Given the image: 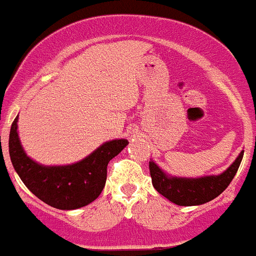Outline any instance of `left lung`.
<instances>
[{
    "label": "left lung",
    "instance_id": "left-lung-1",
    "mask_svg": "<svg viewBox=\"0 0 256 256\" xmlns=\"http://www.w3.org/2000/svg\"><path fill=\"white\" fill-rule=\"evenodd\" d=\"M242 156L244 150L238 154L234 162L220 174H212V176L198 178L170 176L162 170L154 160H150L152 186L160 195L176 205L195 206V205L205 204L218 198L227 188L238 170Z\"/></svg>",
    "mask_w": 256,
    "mask_h": 256
}]
</instances>
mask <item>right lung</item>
<instances>
[{"mask_svg":"<svg viewBox=\"0 0 256 256\" xmlns=\"http://www.w3.org/2000/svg\"><path fill=\"white\" fill-rule=\"evenodd\" d=\"M15 118L10 130L8 152L12 166L26 188L47 205L74 210L91 204L102 192L108 162L130 142L126 138L104 142L84 159L66 165H44L26 155Z\"/></svg>","mask_w":256,"mask_h":256,"instance_id":"obj_1","label":"right lung"}]
</instances>
